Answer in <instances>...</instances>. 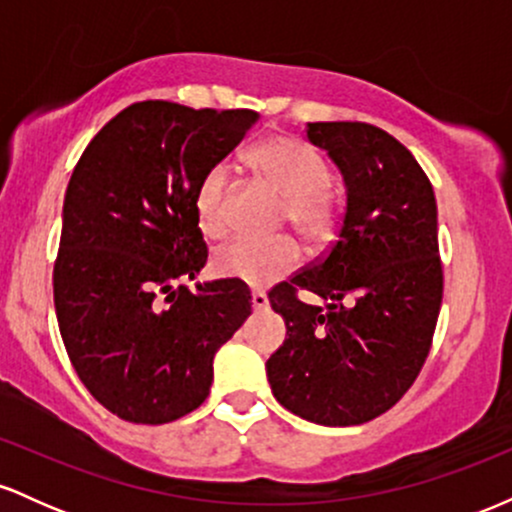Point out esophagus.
<instances>
[{
    "label": "esophagus",
    "instance_id": "esophagus-1",
    "mask_svg": "<svg viewBox=\"0 0 512 512\" xmlns=\"http://www.w3.org/2000/svg\"><path fill=\"white\" fill-rule=\"evenodd\" d=\"M252 308L255 310H267L269 308V298L264 291H252Z\"/></svg>",
    "mask_w": 512,
    "mask_h": 512
}]
</instances>
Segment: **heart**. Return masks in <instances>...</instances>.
I'll return each instance as SVG.
<instances>
[{
  "instance_id": "heart-1",
  "label": "heart",
  "mask_w": 512,
  "mask_h": 512,
  "mask_svg": "<svg viewBox=\"0 0 512 512\" xmlns=\"http://www.w3.org/2000/svg\"><path fill=\"white\" fill-rule=\"evenodd\" d=\"M252 166L269 180L284 197V219L310 245L325 243L334 231V204L327 195L330 170L313 146L289 137H274L252 151ZM228 173L214 166L204 175L195 195V214L199 231L216 238L226 231ZM301 260V250L291 238H276L257 243L248 238H233L214 250L216 272L245 284L262 286L289 274Z\"/></svg>"
}]
</instances>
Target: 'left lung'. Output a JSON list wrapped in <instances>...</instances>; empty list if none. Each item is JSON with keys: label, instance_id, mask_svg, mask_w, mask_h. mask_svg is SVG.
Instances as JSON below:
<instances>
[{"label": "left lung", "instance_id": "1", "mask_svg": "<svg viewBox=\"0 0 512 512\" xmlns=\"http://www.w3.org/2000/svg\"><path fill=\"white\" fill-rule=\"evenodd\" d=\"M344 180L334 245L269 293L286 339L269 356L276 402L320 426H358L397 402L424 366L443 301L438 207L407 146L366 122H308ZM298 288L326 301L301 304Z\"/></svg>", "mask_w": 512, "mask_h": 512}]
</instances>
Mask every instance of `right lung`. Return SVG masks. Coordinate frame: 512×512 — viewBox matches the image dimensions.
Segmentation results:
<instances>
[{
  "mask_svg": "<svg viewBox=\"0 0 512 512\" xmlns=\"http://www.w3.org/2000/svg\"><path fill=\"white\" fill-rule=\"evenodd\" d=\"M260 120L252 110L134 103L76 163L62 207L55 310L72 366L105 409L168 424L209 395L214 356L248 320L238 279L195 284L207 262L195 195Z\"/></svg>",
  "mask_w": 512,
  "mask_h": 512,
  "instance_id": "add662e5",
  "label": "right lung"
}]
</instances>
